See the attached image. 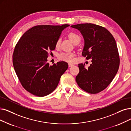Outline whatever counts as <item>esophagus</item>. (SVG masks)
I'll list each match as a JSON object with an SVG mask.
<instances>
[{"label": "esophagus", "instance_id": "34e87169", "mask_svg": "<svg viewBox=\"0 0 131 131\" xmlns=\"http://www.w3.org/2000/svg\"><path fill=\"white\" fill-rule=\"evenodd\" d=\"M73 66H74V65L72 64H70V63H69V64H68V66H69V67H72Z\"/></svg>", "mask_w": 131, "mask_h": 131}]
</instances>
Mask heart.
Returning a JSON list of instances; mask_svg holds the SVG:
<instances>
[{
	"mask_svg": "<svg viewBox=\"0 0 131 131\" xmlns=\"http://www.w3.org/2000/svg\"><path fill=\"white\" fill-rule=\"evenodd\" d=\"M68 37L70 40L72 42L74 45L80 42L81 38L80 36L75 33H70L68 34ZM61 43V39L59 38L57 40L55 43L56 48H59L60 47ZM74 54L72 53H62L59 55V59L60 60L69 63H73L75 60Z\"/></svg>",
	"mask_w": 131,
	"mask_h": 131,
	"instance_id": "obj_1",
	"label": "heart"
}]
</instances>
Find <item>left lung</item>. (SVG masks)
Here are the masks:
<instances>
[{
	"label": "left lung",
	"instance_id": "1",
	"mask_svg": "<svg viewBox=\"0 0 131 131\" xmlns=\"http://www.w3.org/2000/svg\"><path fill=\"white\" fill-rule=\"evenodd\" d=\"M71 27L80 30L83 36L82 55L92 60L88 69L84 64H78L76 82L85 91L97 93L107 87L118 70L120 60L116 41L108 30L99 25L80 24Z\"/></svg>",
	"mask_w": 131,
	"mask_h": 131
}]
</instances>
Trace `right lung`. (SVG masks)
Returning a JSON list of instances; mask_svg holds the SVG:
<instances>
[{"mask_svg": "<svg viewBox=\"0 0 131 131\" xmlns=\"http://www.w3.org/2000/svg\"><path fill=\"white\" fill-rule=\"evenodd\" d=\"M69 25H38L23 35L13 54V64L16 74L25 90L38 97L53 92L61 76L68 68L64 61L49 66L48 52L55 49V43L62 30Z\"/></svg>", "mask_w": 131, "mask_h": 131, "instance_id": "add662e5", "label": "right lung"}]
</instances>
